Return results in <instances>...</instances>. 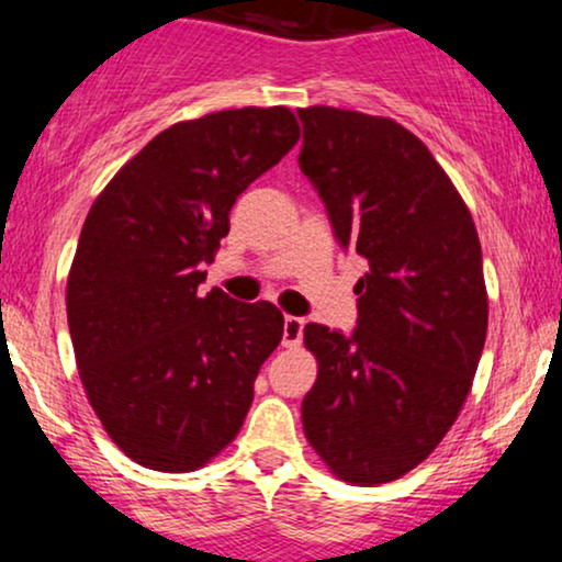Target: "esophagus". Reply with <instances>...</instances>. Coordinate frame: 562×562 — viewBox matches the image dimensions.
<instances>
[{
  "instance_id": "obj_1",
  "label": "esophagus",
  "mask_w": 562,
  "mask_h": 562,
  "mask_svg": "<svg viewBox=\"0 0 562 562\" xmlns=\"http://www.w3.org/2000/svg\"><path fill=\"white\" fill-rule=\"evenodd\" d=\"M303 322L301 317H290V314H285V325H282V346L285 348H295L301 344L303 338Z\"/></svg>"
}]
</instances>
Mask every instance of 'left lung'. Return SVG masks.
I'll return each instance as SVG.
<instances>
[{
  "label": "left lung",
  "mask_w": 562,
  "mask_h": 562,
  "mask_svg": "<svg viewBox=\"0 0 562 562\" xmlns=\"http://www.w3.org/2000/svg\"><path fill=\"white\" fill-rule=\"evenodd\" d=\"M301 171L335 237L370 263L351 335L308 322L317 383L303 434L340 481L402 479L454 425L488 327L479 232L409 128L383 115L301 108Z\"/></svg>",
  "instance_id": "obj_1"
}]
</instances>
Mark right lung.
Listing matches in <instances>:
<instances>
[{
  "label": "right lung",
  "mask_w": 562,
  "mask_h": 562,
  "mask_svg": "<svg viewBox=\"0 0 562 562\" xmlns=\"http://www.w3.org/2000/svg\"><path fill=\"white\" fill-rule=\"evenodd\" d=\"M301 137L288 108L179 121L97 195L70 263L66 306L94 415L126 457L190 473L240 434L282 312L214 288V261L245 187Z\"/></svg>",
  "instance_id": "1"
}]
</instances>
